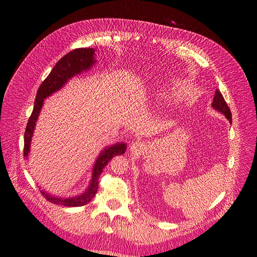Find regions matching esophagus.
<instances>
[{"mask_svg":"<svg viewBox=\"0 0 257 257\" xmlns=\"http://www.w3.org/2000/svg\"><path fill=\"white\" fill-rule=\"evenodd\" d=\"M142 147H143L142 143L134 142V143H132L130 145V151L133 152V153H138V152H140L142 150Z\"/></svg>","mask_w":257,"mask_h":257,"instance_id":"1","label":"esophagus"}]
</instances>
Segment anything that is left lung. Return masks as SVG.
Wrapping results in <instances>:
<instances>
[{
  "label": "left lung",
  "instance_id": "8db88e82",
  "mask_svg": "<svg viewBox=\"0 0 257 257\" xmlns=\"http://www.w3.org/2000/svg\"><path fill=\"white\" fill-rule=\"evenodd\" d=\"M211 106H212V108H214L215 110H218L221 113H223L226 116V118L229 120V123H230V124L232 123L231 111H230V109H229V107H228L226 101L224 100L222 93L219 91V89L215 90Z\"/></svg>",
  "mask_w": 257,
  "mask_h": 257
}]
</instances>
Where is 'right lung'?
<instances>
[{"label":"right lung","instance_id":"obj_1","mask_svg":"<svg viewBox=\"0 0 257 257\" xmlns=\"http://www.w3.org/2000/svg\"><path fill=\"white\" fill-rule=\"evenodd\" d=\"M96 63L94 60V50L91 48H80L75 49L64 55L53 67L49 76L44 80V82L40 84L34 102V108L29 117L28 124H27L26 131L24 134V156L28 157L30 152L31 140L33 137L34 128L39 115L42 107L44 105V100L48 98L53 92L59 90L72 77L79 75L84 71L89 70L90 67ZM127 145L125 143H117L115 145L109 146L100 153L96 163L92 169V177L87 190L79 196L70 197V198H61L55 197L48 194L46 191L42 190L40 193L50 201L51 203L59 204L67 207H76L83 206L96 196L99 185V177L103 172V169L107 166L108 161L116 155L124 154L126 151Z\"/></svg>","mask_w":257,"mask_h":257}]
</instances>
